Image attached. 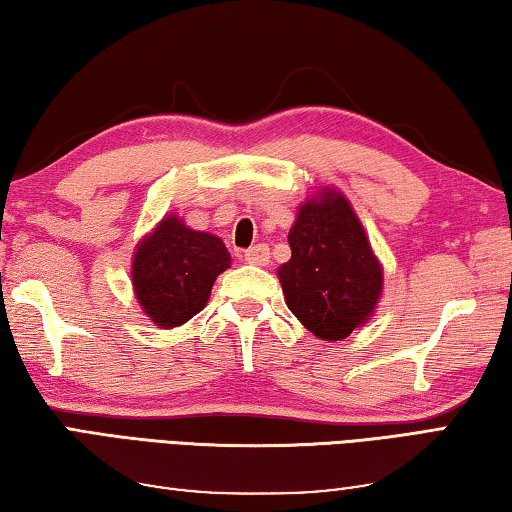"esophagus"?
<instances>
[{
    "mask_svg": "<svg viewBox=\"0 0 512 512\" xmlns=\"http://www.w3.org/2000/svg\"><path fill=\"white\" fill-rule=\"evenodd\" d=\"M242 258H245L249 265H267L270 263V247L261 242V245L249 247L245 254H242Z\"/></svg>",
    "mask_w": 512,
    "mask_h": 512,
    "instance_id": "34e87169",
    "label": "esophagus"
}]
</instances>
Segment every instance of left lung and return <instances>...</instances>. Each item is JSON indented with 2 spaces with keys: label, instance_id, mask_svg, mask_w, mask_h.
I'll return each mask as SVG.
<instances>
[{
  "label": "left lung",
  "instance_id": "1",
  "mask_svg": "<svg viewBox=\"0 0 512 512\" xmlns=\"http://www.w3.org/2000/svg\"><path fill=\"white\" fill-rule=\"evenodd\" d=\"M288 242L279 279L292 315L317 338H347L372 315L383 286L363 224L345 197L322 190L301 206Z\"/></svg>",
  "mask_w": 512,
  "mask_h": 512
}]
</instances>
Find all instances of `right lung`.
Here are the masks:
<instances>
[{
	"instance_id": "add662e5",
	"label": "right lung",
	"mask_w": 512,
	"mask_h": 512,
	"mask_svg": "<svg viewBox=\"0 0 512 512\" xmlns=\"http://www.w3.org/2000/svg\"><path fill=\"white\" fill-rule=\"evenodd\" d=\"M231 256L211 233L192 231L177 217H165L133 258V288L152 320L170 329L195 317Z\"/></svg>"
}]
</instances>
